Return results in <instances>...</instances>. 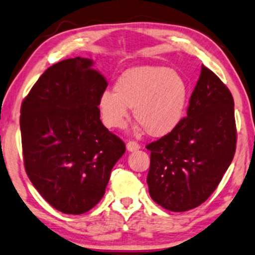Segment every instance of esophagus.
I'll return each mask as SVG.
<instances>
[{"mask_svg": "<svg viewBox=\"0 0 255 255\" xmlns=\"http://www.w3.org/2000/svg\"><path fill=\"white\" fill-rule=\"evenodd\" d=\"M127 148H128V151H130V152L137 151V149L140 148V145H139L138 142L131 140V141H128V144H127Z\"/></svg>", "mask_w": 255, "mask_h": 255, "instance_id": "34e87169", "label": "esophagus"}]
</instances>
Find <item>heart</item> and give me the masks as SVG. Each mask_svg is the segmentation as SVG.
Instances as JSON below:
<instances>
[{
    "instance_id": "heart-1",
    "label": "heart",
    "mask_w": 255,
    "mask_h": 255,
    "mask_svg": "<svg viewBox=\"0 0 255 255\" xmlns=\"http://www.w3.org/2000/svg\"><path fill=\"white\" fill-rule=\"evenodd\" d=\"M189 88L183 76L166 66H138L117 79L114 90L99 99L101 120L108 128L127 124L128 109L151 137L160 138L175 130L186 114Z\"/></svg>"
}]
</instances>
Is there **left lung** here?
Instances as JSON below:
<instances>
[{"label":"left lung","mask_w":255,"mask_h":255,"mask_svg":"<svg viewBox=\"0 0 255 255\" xmlns=\"http://www.w3.org/2000/svg\"><path fill=\"white\" fill-rule=\"evenodd\" d=\"M235 102L228 87L202 65L187 116L146 146L148 191L156 204L182 212L198 207L222 181L236 152Z\"/></svg>","instance_id":"left-lung-1"}]
</instances>
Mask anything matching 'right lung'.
<instances>
[{
    "label": "right lung",
    "instance_id": "obj_1",
    "mask_svg": "<svg viewBox=\"0 0 255 255\" xmlns=\"http://www.w3.org/2000/svg\"><path fill=\"white\" fill-rule=\"evenodd\" d=\"M86 58L45 71L20 107L25 172L47 203L68 215L89 211L106 193L125 144L100 120L108 83Z\"/></svg>",
    "mask_w": 255,
    "mask_h": 255
}]
</instances>
